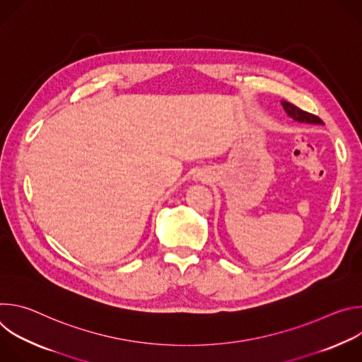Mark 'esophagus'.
<instances>
[{
  "instance_id": "obj_1",
  "label": "esophagus",
  "mask_w": 362,
  "mask_h": 362,
  "mask_svg": "<svg viewBox=\"0 0 362 362\" xmlns=\"http://www.w3.org/2000/svg\"><path fill=\"white\" fill-rule=\"evenodd\" d=\"M196 177H197V179H199V180H202V177H200V176H196Z\"/></svg>"
}]
</instances>
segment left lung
Listing matches in <instances>:
<instances>
[{"instance_id":"8db88e82","label":"left lung","mask_w":362,"mask_h":362,"mask_svg":"<svg viewBox=\"0 0 362 362\" xmlns=\"http://www.w3.org/2000/svg\"><path fill=\"white\" fill-rule=\"evenodd\" d=\"M281 105H282V107H284L285 113H286L289 117H292L295 122H298V123L324 124V123H322V120H321L320 117H317V116H314V115H311V113H306V112H303V110L298 109L296 106L291 105V103H288V101H284V100H282V101H281Z\"/></svg>"}]
</instances>
